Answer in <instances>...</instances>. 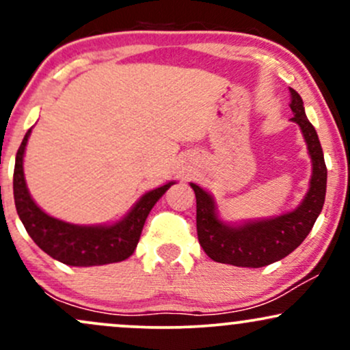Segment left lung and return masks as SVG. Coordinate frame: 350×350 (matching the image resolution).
<instances>
[{"mask_svg":"<svg viewBox=\"0 0 350 350\" xmlns=\"http://www.w3.org/2000/svg\"><path fill=\"white\" fill-rule=\"evenodd\" d=\"M290 95L291 120L301 126L312 159L309 192L303 204L290 214L262 220V222H252L242 227H228L217 219L214 200L211 196L204 189L191 184L198 204L196 226H198L199 243L214 262L243 268H260L278 262L299 247L311 232L317 215L323 211L327 180L323 148L314 126L309 123L304 113L303 98L293 88H290Z\"/></svg>","mask_w":350,"mask_h":350,"instance_id":"1","label":"left lung"}]
</instances>
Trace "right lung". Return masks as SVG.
I'll list each match as a JSON object with an SVG mask.
<instances>
[{
    "instance_id": "add662e5",
    "label": "right lung",
    "mask_w": 350,
    "mask_h": 350,
    "mask_svg": "<svg viewBox=\"0 0 350 350\" xmlns=\"http://www.w3.org/2000/svg\"><path fill=\"white\" fill-rule=\"evenodd\" d=\"M31 130L16 152L13 191L14 204L24 228L34 243L52 258L70 267H95L126 260L135 252L144 220L172 183L144 194L122 222L111 227H80L49 217L34 204L27 192L23 172V156Z\"/></svg>"
}]
</instances>
